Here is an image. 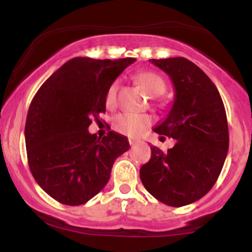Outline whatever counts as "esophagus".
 Listing matches in <instances>:
<instances>
[{
	"mask_svg": "<svg viewBox=\"0 0 252 252\" xmlns=\"http://www.w3.org/2000/svg\"><path fill=\"white\" fill-rule=\"evenodd\" d=\"M128 141H129V144H130V145H135L136 142H138V140H135V139H133V138H129Z\"/></svg>",
	"mask_w": 252,
	"mask_h": 252,
	"instance_id": "esophagus-1",
	"label": "esophagus"
}]
</instances>
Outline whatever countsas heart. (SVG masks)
Instances as JSON below:
<instances>
[{"instance_id": "heart-1", "label": "heart", "mask_w": 252, "mask_h": 252, "mask_svg": "<svg viewBox=\"0 0 252 252\" xmlns=\"http://www.w3.org/2000/svg\"><path fill=\"white\" fill-rule=\"evenodd\" d=\"M136 83L140 85V88L150 96H158L164 93L166 90V83L159 77L158 74L154 72H141L135 77ZM117 88L118 84L117 81L112 83L106 93V102L108 105L116 101ZM152 118L149 114L133 113V112H123L112 119V126L114 130L118 133L126 134L128 136H136L141 134L149 126H151Z\"/></svg>"}]
</instances>
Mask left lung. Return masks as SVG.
Instances as JSON below:
<instances>
[{"label": "left lung", "instance_id": "left-lung-1", "mask_svg": "<svg viewBox=\"0 0 252 252\" xmlns=\"http://www.w3.org/2000/svg\"><path fill=\"white\" fill-rule=\"evenodd\" d=\"M150 62L168 74L175 93L171 111L154 130L175 145L167 152L151 146L140 179L158 201L180 207L204 197L217 182L229 147L227 114L216 85L191 61Z\"/></svg>", "mask_w": 252, "mask_h": 252}]
</instances>
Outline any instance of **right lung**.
I'll use <instances>...</instances> for the list:
<instances>
[{"label": "right lung", "instance_id": "add662e5", "mask_svg": "<svg viewBox=\"0 0 252 252\" xmlns=\"http://www.w3.org/2000/svg\"><path fill=\"white\" fill-rule=\"evenodd\" d=\"M135 58L75 57L37 90L25 123L28 162L37 184L58 202L78 206L101 191L117 157L129 150L116 131L97 138L91 118L106 112V93Z\"/></svg>", "mask_w": 252, "mask_h": 252}]
</instances>
